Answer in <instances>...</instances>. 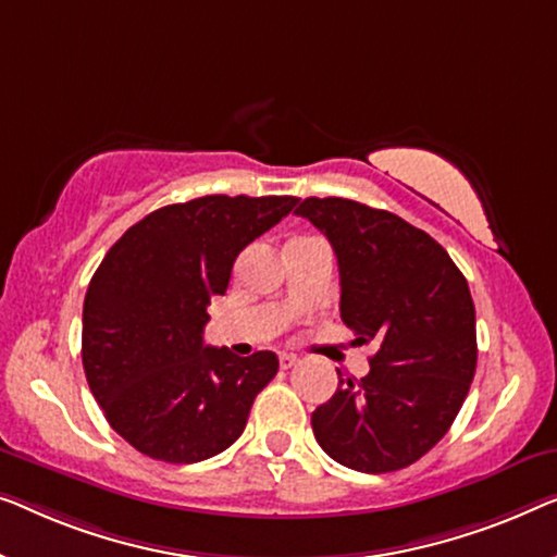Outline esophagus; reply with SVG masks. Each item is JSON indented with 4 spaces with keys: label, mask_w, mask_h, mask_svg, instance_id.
I'll list each match as a JSON object with an SVG mask.
<instances>
[{
    "label": "esophagus",
    "mask_w": 557,
    "mask_h": 557,
    "mask_svg": "<svg viewBox=\"0 0 557 557\" xmlns=\"http://www.w3.org/2000/svg\"><path fill=\"white\" fill-rule=\"evenodd\" d=\"M278 364H281V369H292V367L298 364V357H296V354H281Z\"/></svg>",
    "instance_id": "1"
}]
</instances>
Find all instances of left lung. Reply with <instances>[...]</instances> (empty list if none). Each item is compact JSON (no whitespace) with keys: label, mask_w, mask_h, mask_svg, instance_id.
Returning <instances> with one entry per match:
<instances>
[{"label":"left lung","mask_w":557,"mask_h":557,"mask_svg":"<svg viewBox=\"0 0 557 557\" xmlns=\"http://www.w3.org/2000/svg\"><path fill=\"white\" fill-rule=\"evenodd\" d=\"M332 244L344 324L374 342L369 374L338 372V389L311 414L324 453L351 470L409 467L445 437L478 367L474 304L462 271L430 233L346 198L296 208Z\"/></svg>","instance_id":"obj_1"}]
</instances>
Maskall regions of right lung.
<instances>
[{"label": "right lung", "instance_id": "obj_1", "mask_svg": "<svg viewBox=\"0 0 557 557\" xmlns=\"http://www.w3.org/2000/svg\"><path fill=\"white\" fill-rule=\"evenodd\" d=\"M296 203L203 196L158 208L98 265L83 306V367L104 419L138 453L190 465L246 430L278 359L206 346V309L228 288L236 256Z\"/></svg>", "mask_w": 557, "mask_h": 557}]
</instances>
